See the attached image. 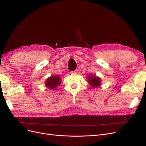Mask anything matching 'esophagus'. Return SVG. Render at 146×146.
Here are the masks:
<instances>
[{"label":"esophagus","mask_w":146,"mask_h":146,"mask_svg":"<svg viewBox=\"0 0 146 146\" xmlns=\"http://www.w3.org/2000/svg\"><path fill=\"white\" fill-rule=\"evenodd\" d=\"M78 70H74V71H72V72H71V73H73V74H74V73H78Z\"/></svg>","instance_id":"1"}]
</instances>
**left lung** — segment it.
Wrapping results in <instances>:
<instances>
[{"label": "left lung", "instance_id": "obj_1", "mask_svg": "<svg viewBox=\"0 0 146 146\" xmlns=\"http://www.w3.org/2000/svg\"><path fill=\"white\" fill-rule=\"evenodd\" d=\"M88 82L92 87L96 88L100 84V79L95 75H93L88 77Z\"/></svg>", "mask_w": 146, "mask_h": 146}]
</instances>
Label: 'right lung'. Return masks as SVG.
I'll list each match as a JSON object with an SVG mask.
<instances>
[{
	"mask_svg": "<svg viewBox=\"0 0 146 146\" xmlns=\"http://www.w3.org/2000/svg\"><path fill=\"white\" fill-rule=\"evenodd\" d=\"M60 76H52L48 78L46 81V84L49 89H55L58 85L60 84Z\"/></svg>",
	"mask_w": 146,
	"mask_h": 146,
	"instance_id": "obj_1",
	"label": "right lung"
}]
</instances>
